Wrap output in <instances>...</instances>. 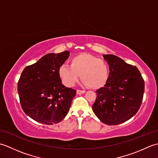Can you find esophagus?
I'll use <instances>...</instances> for the list:
<instances>
[{
    "label": "esophagus",
    "mask_w": 158,
    "mask_h": 158,
    "mask_svg": "<svg viewBox=\"0 0 158 158\" xmlns=\"http://www.w3.org/2000/svg\"><path fill=\"white\" fill-rule=\"evenodd\" d=\"M85 92V90L77 89V94H84Z\"/></svg>",
    "instance_id": "34e87169"
}]
</instances>
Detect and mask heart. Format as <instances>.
Instances as JSON below:
<instances>
[{"label": "heart", "mask_w": 158, "mask_h": 158, "mask_svg": "<svg viewBox=\"0 0 158 158\" xmlns=\"http://www.w3.org/2000/svg\"><path fill=\"white\" fill-rule=\"evenodd\" d=\"M70 66L62 65L58 75L63 84L71 88L79 81L81 75L84 85L92 89H99L109 79V69L105 60L87 53L77 54L70 60Z\"/></svg>", "instance_id": "heart-1"}]
</instances>
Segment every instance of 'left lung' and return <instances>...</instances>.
Returning <instances> with one entry per match:
<instances>
[{
    "label": "left lung",
    "instance_id": "1",
    "mask_svg": "<svg viewBox=\"0 0 158 158\" xmlns=\"http://www.w3.org/2000/svg\"><path fill=\"white\" fill-rule=\"evenodd\" d=\"M109 67V79L98 89L92 109L97 117L107 125H117L138 112L143 102L145 81L136 66L116 56L103 55Z\"/></svg>",
    "mask_w": 158,
    "mask_h": 158
}]
</instances>
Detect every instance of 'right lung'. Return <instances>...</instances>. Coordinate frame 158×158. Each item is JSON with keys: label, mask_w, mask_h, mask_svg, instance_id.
<instances>
[{"label": "right lung", "mask_w": 158, "mask_h": 158, "mask_svg": "<svg viewBox=\"0 0 158 158\" xmlns=\"http://www.w3.org/2000/svg\"><path fill=\"white\" fill-rule=\"evenodd\" d=\"M69 53H48L21 74L18 83L20 105L36 122L52 125L61 122L69 112L76 90L62 84L58 70Z\"/></svg>", "instance_id": "right-lung-1"}]
</instances>
